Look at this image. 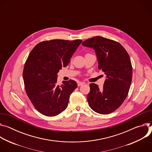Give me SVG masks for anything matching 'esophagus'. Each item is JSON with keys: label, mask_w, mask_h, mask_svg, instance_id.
Returning <instances> with one entry per match:
<instances>
[{"label": "esophagus", "mask_w": 152, "mask_h": 152, "mask_svg": "<svg viewBox=\"0 0 152 152\" xmlns=\"http://www.w3.org/2000/svg\"><path fill=\"white\" fill-rule=\"evenodd\" d=\"M84 84L83 82H81V81H78L77 83V85H78V86H82Z\"/></svg>", "instance_id": "esophagus-1"}]
</instances>
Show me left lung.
Instances as JSON below:
<instances>
[{
    "instance_id": "obj_1",
    "label": "left lung",
    "mask_w": 152,
    "mask_h": 152,
    "mask_svg": "<svg viewBox=\"0 0 152 152\" xmlns=\"http://www.w3.org/2000/svg\"><path fill=\"white\" fill-rule=\"evenodd\" d=\"M82 45L95 50L98 68L106 75L102 88L90 84L88 103L96 113H110L123 104L127 96L132 79L130 57L120 43L103 37L89 39Z\"/></svg>"
}]
</instances>
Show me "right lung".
Masks as SVG:
<instances>
[{"label": "right lung", "instance_id": "obj_1", "mask_svg": "<svg viewBox=\"0 0 152 152\" xmlns=\"http://www.w3.org/2000/svg\"><path fill=\"white\" fill-rule=\"evenodd\" d=\"M81 42V40L43 41L31 51L23 72L25 88L33 106L42 114L54 116L67 108L77 83L70 80L58 85L57 74L69 64Z\"/></svg>", "mask_w": 152, "mask_h": 152}]
</instances>
